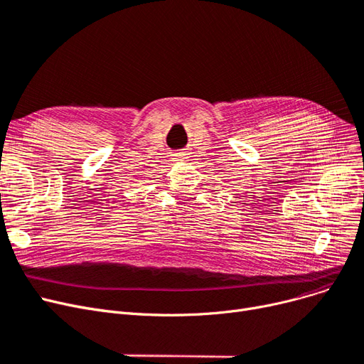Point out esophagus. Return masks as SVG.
<instances>
[{"instance_id": "34e87169", "label": "esophagus", "mask_w": 364, "mask_h": 364, "mask_svg": "<svg viewBox=\"0 0 364 364\" xmlns=\"http://www.w3.org/2000/svg\"><path fill=\"white\" fill-rule=\"evenodd\" d=\"M186 159H187V156L184 153H176L172 156V161L176 164H183V162H186Z\"/></svg>"}]
</instances>
